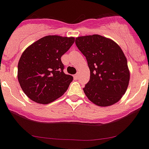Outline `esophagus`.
Returning a JSON list of instances; mask_svg holds the SVG:
<instances>
[{
  "instance_id": "esophagus-1",
  "label": "esophagus",
  "mask_w": 149,
  "mask_h": 149,
  "mask_svg": "<svg viewBox=\"0 0 149 149\" xmlns=\"http://www.w3.org/2000/svg\"><path fill=\"white\" fill-rule=\"evenodd\" d=\"M79 73H77L76 74H75L74 77L76 78V79H78V78H79Z\"/></svg>"
}]
</instances>
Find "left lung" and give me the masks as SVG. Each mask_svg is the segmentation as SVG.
I'll return each mask as SVG.
<instances>
[{
    "label": "left lung",
    "mask_w": 149,
    "mask_h": 149,
    "mask_svg": "<svg viewBox=\"0 0 149 149\" xmlns=\"http://www.w3.org/2000/svg\"><path fill=\"white\" fill-rule=\"evenodd\" d=\"M75 43L86 57L90 70V79L83 88L88 99L99 106L117 102L130 81L127 61L122 49L100 35L78 37Z\"/></svg>",
    "instance_id": "8db88e82"
}]
</instances>
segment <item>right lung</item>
Instances as JSON below:
<instances>
[{"label":"right lung","instance_id":"add662e5","mask_svg":"<svg viewBox=\"0 0 149 149\" xmlns=\"http://www.w3.org/2000/svg\"><path fill=\"white\" fill-rule=\"evenodd\" d=\"M73 37L47 36L27 47L18 63V81L25 95L48 104L67 91L73 77L64 73L61 57L74 43Z\"/></svg>","mask_w":149,"mask_h":149}]
</instances>
